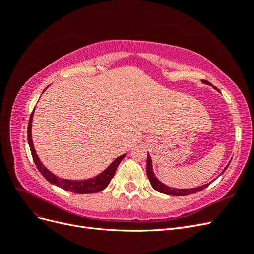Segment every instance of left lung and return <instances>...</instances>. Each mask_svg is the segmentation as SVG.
<instances>
[{
	"mask_svg": "<svg viewBox=\"0 0 254 254\" xmlns=\"http://www.w3.org/2000/svg\"><path fill=\"white\" fill-rule=\"evenodd\" d=\"M203 83L205 84H210V86L213 87V84L210 83L209 81L206 80H203L202 81ZM215 90L218 89L216 87H213ZM230 164V163H229ZM229 164L227 165V167L229 166ZM227 167L225 168L224 171H222V173H224ZM146 171H147V177L149 179V182L151 184V187L155 189L157 191H159V193H162V194H166V195H171V196H187V195H190V194H195L197 193V191H200L202 190L203 189H205L206 187H209V184L211 183H207V184H204V186H201V187H198V188H193V189H174V188H170L165 186L164 183L161 182L157 177L155 175V173H153L152 171V162H151V158L149 156V153L147 152V165H146Z\"/></svg>",
	"mask_w": 254,
	"mask_h": 254,
	"instance_id": "8db88e82",
	"label": "left lung"
}]
</instances>
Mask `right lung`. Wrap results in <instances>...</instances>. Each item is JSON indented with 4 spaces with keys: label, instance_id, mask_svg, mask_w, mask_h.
Wrapping results in <instances>:
<instances>
[{
    "label": "right lung",
    "instance_id": "obj_1",
    "mask_svg": "<svg viewBox=\"0 0 254 254\" xmlns=\"http://www.w3.org/2000/svg\"><path fill=\"white\" fill-rule=\"evenodd\" d=\"M34 111H35V109L33 110L32 115H30V118H29V122H28L27 140H28L30 152H32V156L34 159V162L44 178L47 179L50 183L54 184V186H57L61 189H64L68 191H72V193H76V194H93V193H97V191H101L108 187V184L110 183L111 179L113 178V176L115 174V171H117V168H118L119 164L121 163V161L126 156V153H124V155H122L119 158L115 159L104 172H102L101 174L93 177V178H91V179L68 180V179L59 178V177L54 175L51 171H49L48 168L41 163L40 159L38 158L37 153H36L34 144H33V139H32V122H33V117H34Z\"/></svg>",
    "mask_w": 254,
    "mask_h": 254
}]
</instances>
